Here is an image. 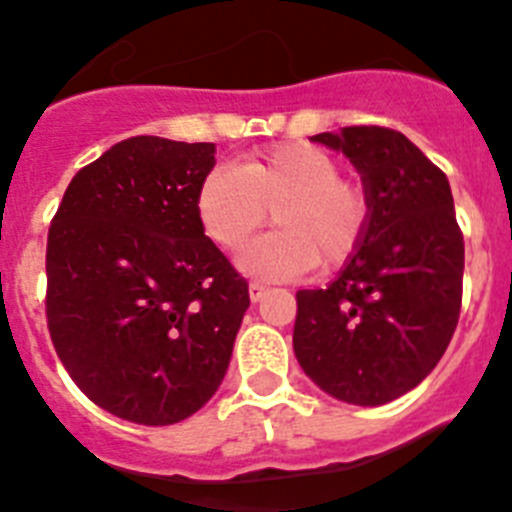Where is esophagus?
Returning a JSON list of instances; mask_svg holds the SVG:
<instances>
[{
  "label": "esophagus",
  "mask_w": 512,
  "mask_h": 512,
  "mask_svg": "<svg viewBox=\"0 0 512 512\" xmlns=\"http://www.w3.org/2000/svg\"><path fill=\"white\" fill-rule=\"evenodd\" d=\"M267 296V285H262V283H257V280H252L250 283V301L252 303H257V301H262V298Z\"/></svg>",
  "instance_id": "esophagus-1"
}]
</instances>
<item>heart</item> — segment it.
<instances>
[{
    "mask_svg": "<svg viewBox=\"0 0 512 512\" xmlns=\"http://www.w3.org/2000/svg\"><path fill=\"white\" fill-rule=\"evenodd\" d=\"M280 229L239 257L250 275L290 280L319 265L339 270L365 245L372 222L367 188L342 176V163L311 142H280L250 155L242 168L214 165L196 188L206 237L239 250L270 219Z\"/></svg>",
    "mask_w": 512,
    "mask_h": 512,
    "instance_id": "b5f03b06",
    "label": "heart"
}]
</instances>
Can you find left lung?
I'll return each mask as SVG.
<instances>
[{"label": "left lung", "mask_w": 512, "mask_h": 512, "mask_svg": "<svg viewBox=\"0 0 512 512\" xmlns=\"http://www.w3.org/2000/svg\"><path fill=\"white\" fill-rule=\"evenodd\" d=\"M342 150L372 201L365 245L329 288L298 290L293 349L324 393L382 405L439 365L462 308L464 237L444 170L390 127L311 137Z\"/></svg>", "instance_id": "1"}]
</instances>
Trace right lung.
Segmentation results:
<instances>
[{
	"label": "right lung",
	"instance_id": "right-lung-1",
	"mask_svg": "<svg viewBox=\"0 0 512 512\" xmlns=\"http://www.w3.org/2000/svg\"><path fill=\"white\" fill-rule=\"evenodd\" d=\"M214 163V142L130 137L78 170L50 222V339L81 393L124 421H183L229 367L250 285L196 214Z\"/></svg>",
	"mask_w": 512,
	"mask_h": 512
}]
</instances>
